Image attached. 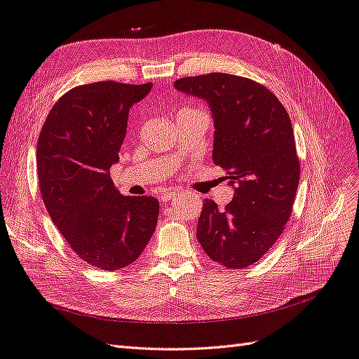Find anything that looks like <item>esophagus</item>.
Listing matches in <instances>:
<instances>
[{"label":"esophagus","mask_w":359,"mask_h":359,"mask_svg":"<svg viewBox=\"0 0 359 359\" xmlns=\"http://www.w3.org/2000/svg\"><path fill=\"white\" fill-rule=\"evenodd\" d=\"M177 194H178L177 191H166V193H163V194H161V201L165 202V203H168V202H170L173 198H175Z\"/></svg>","instance_id":"obj_1"}]
</instances>
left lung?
Returning a JSON list of instances; mask_svg holds the SVG:
<instances>
[{
	"instance_id": "left-lung-1",
	"label": "left lung",
	"mask_w": 359,
	"mask_h": 359,
	"mask_svg": "<svg viewBox=\"0 0 359 359\" xmlns=\"http://www.w3.org/2000/svg\"><path fill=\"white\" fill-rule=\"evenodd\" d=\"M173 85L208 102L212 160L235 187L224 210L203 201L198 241L214 262L247 268L278 240L297 196L301 168L289 114L274 93L243 76L210 73Z\"/></svg>"
}]
</instances>
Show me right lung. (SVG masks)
<instances>
[{"mask_svg":"<svg viewBox=\"0 0 359 359\" xmlns=\"http://www.w3.org/2000/svg\"><path fill=\"white\" fill-rule=\"evenodd\" d=\"M151 86L115 81L76 86L53 104L39 136V184L50 219L73 252L100 269L133 264L157 226L158 201L123 196L109 175L130 107Z\"/></svg>","mask_w":359,"mask_h":359,"instance_id":"right-lung-1","label":"right lung"}]
</instances>
